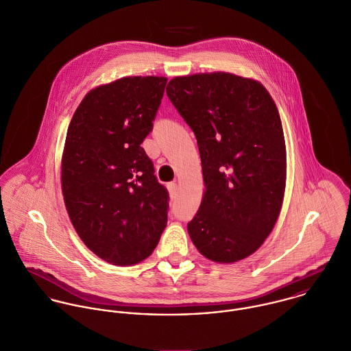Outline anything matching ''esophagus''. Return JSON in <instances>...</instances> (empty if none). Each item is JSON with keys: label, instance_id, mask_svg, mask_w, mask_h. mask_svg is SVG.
Masks as SVG:
<instances>
[{"label": "esophagus", "instance_id": "obj_1", "mask_svg": "<svg viewBox=\"0 0 351 351\" xmlns=\"http://www.w3.org/2000/svg\"><path fill=\"white\" fill-rule=\"evenodd\" d=\"M167 189H168V191H169L171 198H172V199L176 198V195H178V184H176L175 182H171V183L167 184Z\"/></svg>", "mask_w": 351, "mask_h": 351}]
</instances>
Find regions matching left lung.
<instances>
[{"instance_id": "8db88e82", "label": "left lung", "mask_w": 351, "mask_h": 351, "mask_svg": "<svg viewBox=\"0 0 351 351\" xmlns=\"http://www.w3.org/2000/svg\"><path fill=\"white\" fill-rule=\"evenodd\" d=\"M167 95L198 142L205 193L187 223L211 262L252 255L271 233L286 186L278 108L256 80L225 71L172 78Z\"/></svg>"}]
</instances>
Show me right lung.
Returning a JSON list of instances; mask_svg holds the SVG:
<instances>
[{
    "label": "right lung",
    "instance_id": "right-lung-1",
    "mask_svg": "<svg viewBox=\"0 0 351 351\" xmlns=\"http://www.w3.org/2000/svg\"><path fill=\"white\" fill-rule=\"evenodd\" d=\"M167 77L133 75L89 90L62 153L61 186L84 244L115 266L152 255L168 221V191L141 143L152 132Z\"/></svg>",
    "mask_w": 351,
    "mask_h": 351
}]
</instances>
